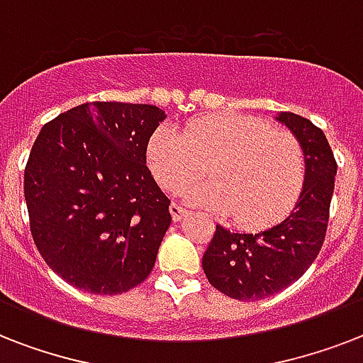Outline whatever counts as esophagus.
Listing matches in <instances>:
<instances>
[{
  "label": "esophagus",
  "mask_w": 363,
  "mask_h": 363,
  "mask_svg": "<svg viewBox=\"0 0 363 363\" xmlns=\"http://www.w3.org/2000/svg\"><path fill=\"white\" fill-rule=\"evenodd\" d=\"M169 213H171V218H173L175 222H181L182 218L186 216V209H184V207H181L179 203H171Z\"/></svg>",
  "instance_id": "34e87169"
}]
</instances>
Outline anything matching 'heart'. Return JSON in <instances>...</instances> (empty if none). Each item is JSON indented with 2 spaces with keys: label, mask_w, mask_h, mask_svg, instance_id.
Returning a JSON list of instances; mask_svg holds the SVG:
<instances>
[{
  "label": "heart",
  "mask_w": 363,
  "mask_h": 363,
  "mask_svg": "<svg viewBox=\"0 0 363 363\" xmlns=\"http://www.w3.org/2000/svg\"><path fill=\"white\" fill-rule=\"evenodd\" d=\"M160 186L181 192L207 173L213 181L188 190V199L230 215L242 228L277 222L298 198L305 152L292 131L258 116L216 113L188 122L184 133L160 125L147 148Z\"/></svg>",
  "instance_id": "b5f03b06"
}]
</instances>
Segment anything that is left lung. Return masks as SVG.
Segmentation results:
<instances>
[{
	"label": "left lung",
	"mask_w": 363,
	"mask_h": 363,
	"mask_svg": "<svg viewBox=\"0 0 363 363\" xmlns=\"http://www.w3.org/2000/svg\"><path fill=\"white\" fill-rule=\"evenodd\" d=\"M305 152L303 190L282 222L258 233H235L216 224L201 265L216 290L254 301L281 292L309 269L326 239L337 162L320 128L303 116H277Z\"/></svg>",
	"instance_id": "8db88e82"
}]
</instances>
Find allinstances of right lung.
Instances as JSON below:
<instances>
[{
    "instance_id": "right-lung-1",
    "label": "right lung",
    "mask_w": 363,
    "mask_h": 363,
    "mask_svg": "<svg viewBox=\"0 0 363 363\" xmlns=\"http://www.w3.org/2000/svg\"><path fill=\"white\" fill-rule=\"evenodd\" d=\"M156 105L92 101L43 125L24 169L30 232L50 269L84 292H128L154 267L169 198L147 167Z\"/></svg>"
}]
</instances>
